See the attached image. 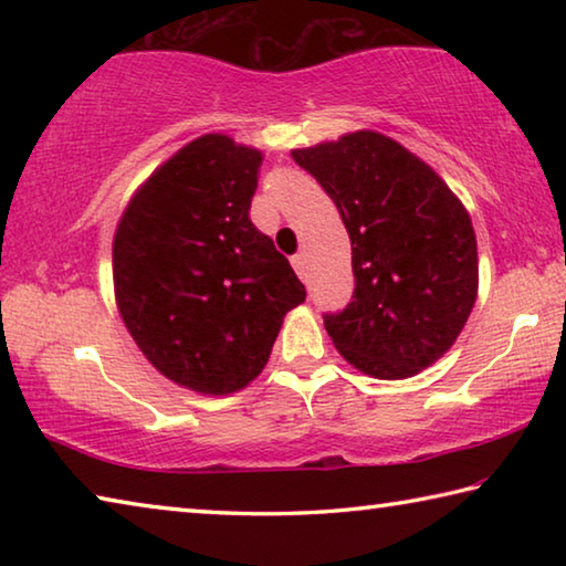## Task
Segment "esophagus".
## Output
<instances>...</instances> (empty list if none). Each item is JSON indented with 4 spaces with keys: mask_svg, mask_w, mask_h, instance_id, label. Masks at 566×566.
Segmentation results:
<instances>
[{
    "mask_svg": "<svg viewBox=\"0 0 566 566\" xmlns=\"http://www.w3.org/2000/svg\"><path fill=\"white\" fill-rule=\"evenodd\" d=\"M292 266H294V272L302 276V280H306V254L304 252L292 256Z\"/></svg>",
    "mask_w": 566,
    "mask_h": 566,
    "instance_id": "1",
    "label": "esophagus"
}]
</instances>
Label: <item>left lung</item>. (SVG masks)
I'll return each instance as SVG.
<instances>
[{
  "label": "left lung",
  "mask_w": 566,
  "mask_h": 566,
  "mask_svg": "<svg viewBox=\"0 0 566 566\" xmlns=\"http://www.w3.org/2000/svg\"><path fill=\"white\" fill-rule=\"evenodd\" d=\"M292 157L337 205L352 239V302L324 314L334 347L377 379L434 364L476 300V239L462 202L432 167L377 132Z\"/></svg>",
  "instance_id": "1"
}]
</instances>
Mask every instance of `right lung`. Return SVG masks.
Segmentation results:
<instances>
[{
  "mask_svg": "<svg viewBox=\"0 0 566 566\" xmlns=\"http://www.w3.org/2000/svg\"><path fill=\"white\" fill-rule=\"evenodd\" d=\"M262 151L205 134L151 175L114 234V294L167 379L229 395L264 369L306 290L249 219Z\"/></svg>",
  "mask_w": 566,
  "mask_h": 566,
  "instance_id": "add662e5",
  "label": "right lung"
}]
</instances>
